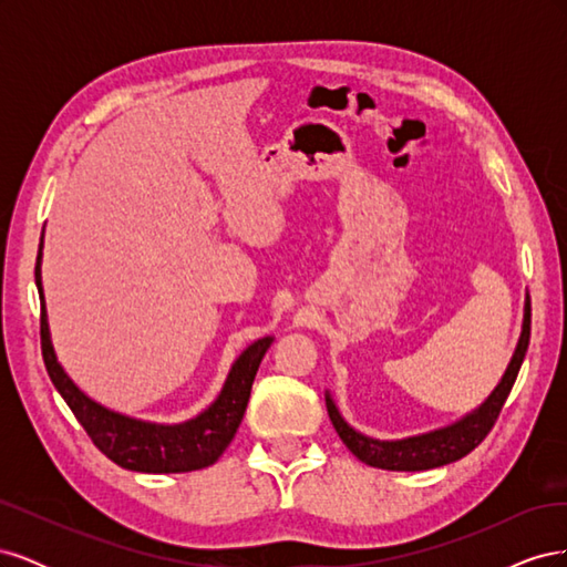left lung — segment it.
<instances>
[{
    "instance_id": "obj_1",
    "label": "left lung",
    "mask_w": 567,
    "mask_h": 567,
    "mask_svg": "<svg viewBox=\"0 0 567 567\" xmlns=\"http://www.w3.org/2000/svg\"><path fill=\"white\" fill-rule=\"evenodd\" d=\"M527 346H529V296H525L523 329H520L518 346L513 350V357L502 375V381L496 383V388L489 392V398L477 409L468 411L466 416H461L458 421L442 425L431 433L411 435L404 440H375L354 431V427L342 419L331 398V392L326 390V409H329V419L336 427V433L340 435L342 444H346L359 461H364L367 466L383 468V471H431V468L447 466V463L471 454L492 431V425L496 416H499L513 383L518 379Z\"/></svg>"
}]
</instances>
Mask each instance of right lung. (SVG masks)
<instances>
[{
  "label": "right lung",
  "mask_w": 567,
  "mask_h": 567,
  "mask_svg": "<svg viewBox=\"0 0 567 567\" xmlns=\"http://www.w3.org/2000/svg\"><path fill=\"white\" fill-rule=\"evenodd\" d=\"M35 284L42 302L40 336L49 379L61 392V398L71 406L75 419L82 423V427L87 431L96 447L111 461H115L117 466L140 473H188L213 466L221 456V452L229 447L238 425H241L257 367H260L274 338H257L236 357V362L231 364L227 381L221 385L215 402L208 409H203L198 416L182 423H153L132 419L120 414V411L99 404L90 394H84L59 364L54 346H51L49 321L44 310L42 244L35 265Z\"/></svg>",
  "instance_id": "add662e5"
}]
</instances>
